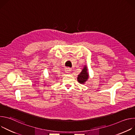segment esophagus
<instances>
[{
  "label": "esophagus",
  "mask_w": 135,
  "mask_h": 135,
  "mask_svg": "<svg viewBox=\"0 0 135 135\" xmlns=\"http://www.w3.org/2000/svg\"><path fill=\"white\" fill-rule=\"evenodd\" d=\"M65 73L67 74H70L71 73V69L69 68H67L65 69Z\"/></svg>",
  "instance_id": "34e87169"
}]
</instances>
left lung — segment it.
I'll return each instance as SVG.
<instances>
[{
	"label": "left lung",
	"instance_id": "left-lung-1",
	"mask_svg": "<svg viewBox=\"0 0 135 135\" xmlns=\"http://www.w3.org/2000/svg\"><path fill=\"white\" fill-rule=\"evenodd\" d=\"M89 78L88 73L87 72L86 67H84V69L82 70L81 73L78 75V81L79 83L81 84H83Z\"/></svg>",
	"mask_w": 135,
	"mask_h": 135
}]
</instances>
